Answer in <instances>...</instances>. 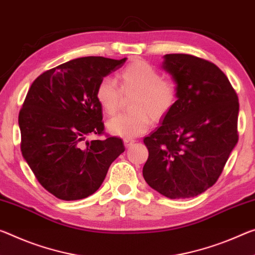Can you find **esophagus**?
I'll list each match as a JSON object with an SVG mask.
<instances>
[{
	"mask_svg": "<svg viewBox=\"0 0 255 255\" xmlns=\"http://www.w3.org/2000/svg\"><path fill=\"white\" fill-rule=\"evenodd\" d=\"M135 143V139H131V138H124V144H125V146L126 147H129V146H131L132 144Z\"/></svg>",
	"mask_w": 255,
	"mask_h": 255,
	"instance_id": "1",
	"label": "esophagus"
}]
</instances>
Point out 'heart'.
I'll use <instances>...</instances> for the list:
<instances>
[{
    "label": "heart",
    "mask_w": 255,
    "mask_h": 255,
    "mask_svg": "<svg viewBox=\"0 0 255 255\" xmlns=\"http://www.w3.org/2000/svg\"><path fill=\"white\" fill-rule=\"evenodd\" d=\"M120 88L110 77H104L96 87L95 98L102 111L112 116L119 110L124 95H135L130 115H119L108 120L112 135L136 137L144 134L154 123L163 120L175 108L178 93L172 80L164 79L151 64L135 60L119 75Z\"/></svg>",
    "instance_id": "heart-1"
}]
</instances>
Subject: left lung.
<instances>
[{"label": "left lung", "instance_id": "left-lung-1", "mask_svg": "<svg viewBox=\"0 0 255 255\" xmlns=\"http://www.w3.org/2000/svg\"><path fill=\"white\" fill-rule=\"evenodd\" d=\"M162 68L178 98L161 126L144 138L143 177L169 199L197 196L216 184L238 142L240 103L215 63L189 54H165Z\"/></svg>", "mask_w": 255, "mask_h": 255}]
</instances>
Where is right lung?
Here are the masks:
<instances>
[{
    "label": "right lung",
    "mask_w": 255,
    "mask_h": 255,
    "mask_svg": "<svg viewBox=\"0 0 255 255\" xmlns=\"http://www.w3.org/2000/svg\"><path fill=\"white\" fill-rule=\"evenodd\" d=\"M126 58H78L50 69L31 84L19 112L23 159L38 183L63 201L82 200L102 185L111 163L125 151L121 138L85 142L102 135L100 80Z\"/></svg>",
    "instance_id": "1"
}]
</instances>
